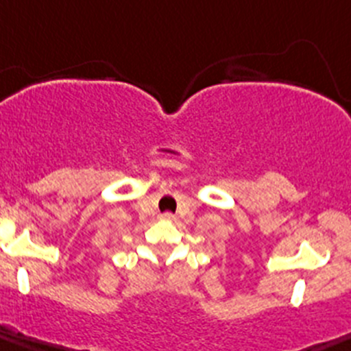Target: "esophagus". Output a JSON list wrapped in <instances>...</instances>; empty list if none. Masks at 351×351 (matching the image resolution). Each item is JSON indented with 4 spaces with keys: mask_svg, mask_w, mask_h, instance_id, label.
Listing matches in <instances>:
<instances>
[{
    "mask_svg": "<svg viewBox=\"0 0 351 351\" xmlns=\"http://www.w3.org/2000/svg\"><path fill=\"white\" fill-rule=\"evenodd\" d=\"M160 219H164V221H176V215H172V213H164V215H160Z\"/></svg>",
    "mask_w": 351,
    "mask_h": 351,
    "instance_id": "obj_1",
    "label": "esophagus"
}]
</instances>
